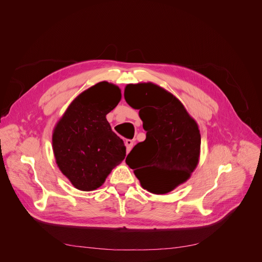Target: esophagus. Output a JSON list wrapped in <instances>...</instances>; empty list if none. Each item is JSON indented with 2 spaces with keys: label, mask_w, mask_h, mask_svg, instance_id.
I'll return each mask as SVG.
<instances>
[{
  "label": "esophagus",
  "mask_w": 262,
  "mask_h": 262,
  "mask_svg": "<svg viewBox=\"0 0 262 262\" xmlns=\"http://www.w3.org/2000/svg\"><path fill=\"white\" fill-rule=\"evenodd\" d=\"M125 145H126V152L129 153L132 147L134 146V141L130 140V139H126V140H125Z\"/></svg>",
  "instance_id": "1"
}]
</instances>
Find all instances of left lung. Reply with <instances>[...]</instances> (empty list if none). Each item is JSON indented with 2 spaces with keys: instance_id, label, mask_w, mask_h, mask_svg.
<instances>
[{
  "instance_id": "1",
  "label": "left lung",
  "mask_w": 262,
  "mask_h": 262,
  "mask_svg": "<svg viewBox=\"0 0 262 262\" xmlns=\"http://www.w3.org/2000/svg\"><path fill=\"white\" fill-rule=\"evenodd\" d=\"M127 104L139 109L146 138L126 157L141 186L164 194L185 183L199 163L201 134L198 123L182 102L152 84H129L124 90Z\"/></svg>"
}]
</instances>
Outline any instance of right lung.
<instances>
[{
  "mask_svg": "<svg viewBox=\"0 0 262 262\" xmlns=\"http://www.w3.org/2000/svg\"><path fill=\"white\" fill-rule=\"evenodd\" d=\"M121 90L101 81L81 92L54 128V156L62 174L78 190L101 187L126 156V147L106 119L118 105Z\"/></svg>",
  "mask_w": 262,
  "mask_h": 262,
  "instance_id": "obj_1",
  "label": "right lung"
}]
</instances>
